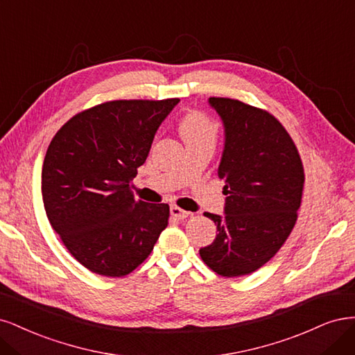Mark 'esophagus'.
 Masks as SVG:
<instances>
[{"mask_svg":"<svg viewBox=\"0 0 355 355\" xmlns=\"http://www.w3.org/2000/svg\"><path fill=\"white\" fill-rule=\"evenodd\" d=\"M189 215H190V212H187L184 209H181L178 207H171V216L175 220H184Z\"/></svg>","mask_w":355,"mask_h":355,"instance_id":"esophagus-1","label":"esophagus"}]
</instances>
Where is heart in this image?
Returning a JSON list of instances; mask_svg holds the SVG:
<instances>
[{
    "label": "heart",
    "instance_id": "obj_1",
    "mask_svg": "<svg viewBox=\"0 0 355 355\" xmlns=\"http://www.w3.org/2000/svg\"><path fill=\"white\" fill-rule=\"evenodd\" d=\"M180 132L186 144L205 140L215 141L216 134H218V123L205 112L190 110L180 122Z\"/></svg>",
    "mask_w": 355,
    "mask_h": 355
}]
</instances>
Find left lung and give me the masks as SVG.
Wrapping results in <instances>:
<instances>
[{
  "instance_id": "1",
  "label": "left lung",
  "mask_w": 355,
  "mask_h": 355,
  "mask_svg": "<svg viewBox=\"0 0 355 355\" xmlns=\"http://www.w3.org/2000/svg\"><path fill=\"white\" fill-rule=\"evenodd\" d=\"M209 105L224 123L218 177L227 198L224 216L205 214L218 234L199 254L220 276L240 277L267 264L289 237L305 174L292 137L271 113L225 97Z\"/></svg>"
}]
</instances>
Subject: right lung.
Returning a JSON list of instances; mask_svg holds the SVG:
<instances>
[{"mask_svg":"<svg viewBox=\"0 0 355 355\" xmlns=\"http://www.w3.org/2000/svg\"><path fill=\"white\" fill-rule=\"evenodd\" d=\"M178 101H106L76 113L53 137L42 165L44 208L63 245L89 271L127 276L166 228L168 203L135 200L131 181Z\"/></svg>","mask_w":355,"mask_h":355,"instance_id":"obj_1","label":"right lung"}]
</instances>
